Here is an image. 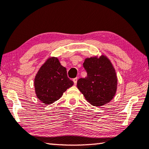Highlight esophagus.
Wrapping results in <instances>:
<instances>
[{
  "instance_id": "34e87169",
  "label": "esophagus",
  "mask_w": 149,
  "mask_h": 149,
  "mask_svg": "<svg viewBox=\"0 0 149 149\" xmlns=\"http://www.w3.org/2000/svg\"><path fill=\"white\" fill-rule=\"evenodd\" d=\"M73 81H74V85H75L77 84V77H75L74 78V79H73Z\"/></svg>"
}]
</instances>
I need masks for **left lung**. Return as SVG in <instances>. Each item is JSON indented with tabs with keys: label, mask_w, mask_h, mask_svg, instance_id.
Instances as JSON below:
<instances>
[{
	"label": "left lung",
	"mask_w": 149,
	"mask_h": 149,
	"mask_svg": "<svg viewBox=\"0 0 149 149\" xmlns=\"http://www.w3.org/2000/svg\"><path fill=\"white\" fill-rule=\"evenodd\" d=\"M84 67L87 77L80 78L77 86L91 104L95 107L107 104L115 96L117 89L116 73L107 56L101 55L85 60Z\"/></svg>",
	"instance_id": "left-lung-1"
}]
</instances>
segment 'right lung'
Returning <instances> with one entry per match:
<instances>
[{
    "label": "right lung",
    "instance_id": "right-lung-1",
    "mask_svg": "<svg viewBox=\"0 0 149 149\" xmlns=\"http://www.w3.org/2000/svg\"><path fill=\"white\" fill-rule=\"evenodd\" d=\"M74 85L68 77L66 68L56 57L48 58L40 68L34 80L37 97L45 104L58 100L63 93Z\"/></svg>",
    "mask_w": 149,
    "mask_h": 149
}]
</instances>
